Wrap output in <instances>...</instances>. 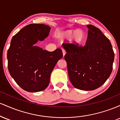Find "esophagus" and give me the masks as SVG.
Listing matches in <instances>:
<instances>
[{
  "label": "esophagus",
  "instance_id": "1",
  "mask_svg": "<svg viewBox=\"0 0 120 120\" xmlns=\"http://www.w3.org/2000/svg\"><path fill=\"white\" fill-rule=\"evenodd\" d=\"M62 52H63V56L65 55V54L66 53V51L65 50V49H62Z\"/></svg>",
  "mask_w": 120,
  "mask_h": 120
}]
</instances>
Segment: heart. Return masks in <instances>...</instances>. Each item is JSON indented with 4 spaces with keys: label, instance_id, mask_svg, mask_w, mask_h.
<instances>
[{
    "label": "heart",
    "instance_id": "heart-1",
    "mask_svg": "<svg viewBox=\"0 0 120 120\" xmlns=\"http://www.w3.org/2000/svg\"><path fill=\"white\" fill-rule=\"evenodd\" d=\"M85 34L84 31L81 29H77L76 30H68L63 33L60 37L61 38L69 39L71 38V41L73 42L76 43H80L85 39Z\"/></svg>",
    "mask_w": 120,
    "mask_h": 120
}]
</instances>
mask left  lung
I'll return each instance as SVG.
<instances>
[{
    "label": "left lung",
    "instance_id": "left-lung-1",
    "mask_svg": "<svg viewBox=\"0 0 120 120\" xmlns=\"http://www.w3.org/2000/svg\"><path fill=\"white\" fill-rule=\"evenodd\" d=\"M86 45L67 41L63 46L67 53L69 77L75 88L93 90L105 83L112 73L115 53L109 40L93 25H87Z\"/></svg>",
    "mask_w": 120,
    "mask_h": 120
}]
</instances>
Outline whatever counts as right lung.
Returning a JSON list of instances; mask_svg holds the SVG:
<instances>
[{"instance_id": "obj_1", "label": "right lung", "mask_w": 120, "mask_h": 120, "mask_svg": "<svg viewBox=\"0 0 120 120\" xmlns=\"http://www.w3.org/2000/svg\"><path fill=\"white\" fill-rule=\"evenodd\" d=\"M51 27L31 24L13 37L7 52L8 68L15 82L23 90L38 92L46 89L55 66L63 54L60 49L44 50L34 44L49 35Z\"/></svg>"}]
</instances>
